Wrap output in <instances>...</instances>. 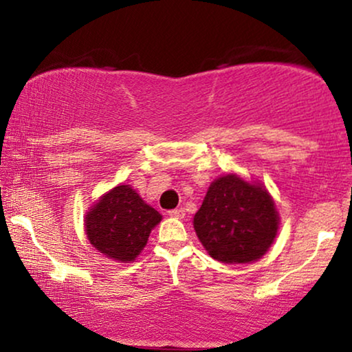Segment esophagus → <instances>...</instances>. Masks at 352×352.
<instances>
[{
	"label": "esophagus",
	"instance_id": "34e87169",
	"mask_svg": "<svg viewBox=\"0 0 352 352\" xmlns=\"http://www.w3.org/2000/svg\"><path fill=\"white\" fill-rule=\"evenodd\" d=\"M184 210L182 208H176V210H170L168 211V216H171V218H176V219H182L184 218Z\"/></svg>",
	"mask_w": 352,
	"mask_h": 352
}]
</instances>
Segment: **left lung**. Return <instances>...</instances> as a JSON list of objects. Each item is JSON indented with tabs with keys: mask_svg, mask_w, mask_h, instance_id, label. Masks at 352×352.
<instances>
[{
	"mask_svg": "<svg viewBox=\"0 0 352 352\" xmlns=\"http://www.w3.org/2000/svg\"><path fill=\"white\" fill-rule=\"evenodd\" d=\"M278 213L266 187L226 175L211 182L194 216L197 237L216 261H256L278 229Z\"/></svg>",
	"mask_w": 352,
	"mask_h": 352,
	"instance_id": "obj_1",
	"label": "left lung"
}]
</instances>
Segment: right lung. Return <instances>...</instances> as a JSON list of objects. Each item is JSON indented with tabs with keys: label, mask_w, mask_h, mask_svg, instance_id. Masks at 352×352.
Returning <instances> with one entry per match:
<instances>
[{
	"label": "right lung",
	"mask_w": 352,
	"mask_h": 352,
	"mask_svg": "<svg viewBox=\"0 0 352 352\" xmlns=\"http://www.w3.org/2000/svg\"><path fill=\"white\" fill-rule=\"evenodd\" d=\"M162 214L129 186H117L86 213L85 228L94 248L115 261L128 263L146 247Z\"/></svg>",
	"instance_id": "right-lung-1"
}]
</instances>
